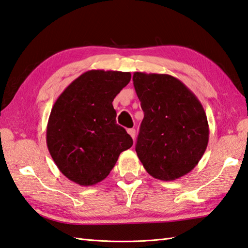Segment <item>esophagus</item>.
<instances>
[{"label":"esophagus","instance_id":"esophagus-1","mask_svg":"<svg viewBox=\"0 0 248 248\" xmlns=\"http://www.w3.org/2000/svg\"><path fill=\"white\" fill-rule=\"evenodd\" d=\"M127 133L130 135V137H132L133 139L135 138V136H136V130H135V128H128Z\"/></svg>","mask_w":248,"mask_h":248}]
</instances>
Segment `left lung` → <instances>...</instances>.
<instances>
[{
  "instance_id": "obj_1",
  "label": "left lung",
  "mask_w": 248,
  "mask_h": 248,
  "mask_svg": "<svg viewBox=\"0 0 248 248\" xmlns=\"http://www.w3.org/2000/svg\"><path fill=\"white\" fill-rule=\"evenodd\" d=\"M133 82L144 113L136 143L139 160L154 178L178 179L198 165L207 148L203 106L170 74L135 72Z\"/></svg>"
}]
</instances>
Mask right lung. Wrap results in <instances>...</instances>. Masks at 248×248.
Masks as SVG:
<instances>
[{
  "instance_id": "obj_1",
  "label": "right lung",
  "mask_w": 248,
  "mask_h": 248,
  "mask_svg": "<svg viewBox=\"0 0 248 248\" xmlns=\"http://www.w3.org/2000/svg\"><path fill=\"white\" fill-rule=\"evenodd\" d=\"M129 72L91 70L64 90L53 106L46 143L62 174L80 186L104 180L133 139L116 124L112 105Z\"/></svg>"
}]
</instances>
